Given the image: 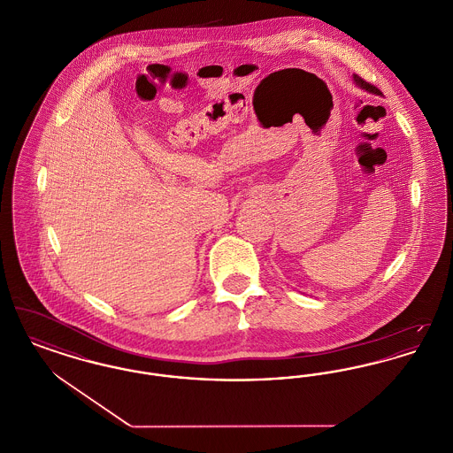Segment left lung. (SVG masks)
I'll use <instances>...</instances> for the list:
<instances>
[{
  "mask_svg": "<svg viewBox=\"0 0 453 453\" xmlns=\"http://www.w3.org/2000/svg\"><path fill=\"white\" fill-rule=\"evenodd\" d=\"M353 81H355V85H358V87L362 88V89H365L368 93H373V95H380V89H377V88L373 87V85H368L366 81H364L360 76H357V74H353Z\"/></svg>",
  "mask_w": 453,
  "mask_h": 453,
  "instance_id": "8db88e82",
  "label": "left lung"
}]
</instances>
